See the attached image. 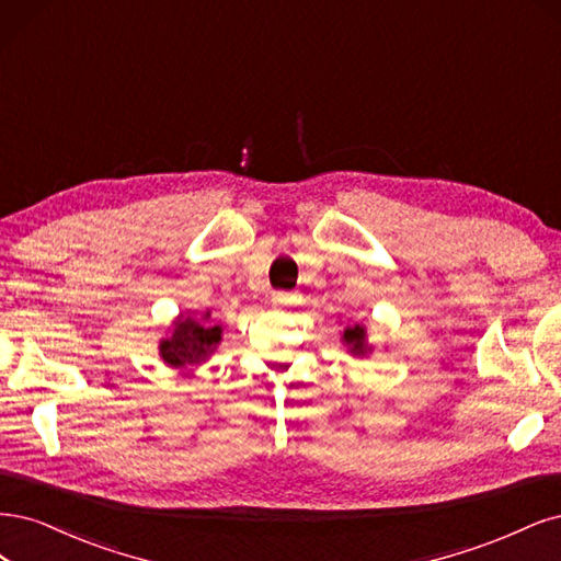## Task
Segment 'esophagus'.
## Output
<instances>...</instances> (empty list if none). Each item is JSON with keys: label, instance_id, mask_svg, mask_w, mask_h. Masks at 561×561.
Here are the masks:
<instances>
[{"label": "esophagus", "instance_id": "1", "mask_svg": "<svg viewBox=\"0 0 561 561\" xmlns=\"http://www.w3.org/2000/svg\"><path fill=\"white\" fill-rule=\"evenodd\" d=\"M291 294H284V291H279V294H275L273 296V307H286V305H291Z\"/></svg>", "mask_w": 561, "mask_h": 561}]
</instances>
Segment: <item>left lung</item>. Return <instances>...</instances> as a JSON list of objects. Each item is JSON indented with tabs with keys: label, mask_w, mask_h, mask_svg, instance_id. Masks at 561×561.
Listing matches in <instances>:
<instances>
[{
	"label": "left lung",
	"mask_w": 561,
	"mask_h": 561,
	"mask_svg": "<svg viewBox=\"0 0 561 561\" xmlns=\"http://www.w3.org/2000/svg\"><path fill=\"white\" fill-rule=\"evenodd\" d=\"M340 342L347 347V354H352L354 358H366L375 350L373 342H368V331L364 323L352 321V319L350 323H345V329H342Z\"/></svg>",
	"instance_id": "obj_1"
}]
</instances>
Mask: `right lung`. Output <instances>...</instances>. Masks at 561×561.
<instances>
[{
  "mask_svg": "<svg viewBox=\"0 0 561 561\" xmlns=\"http://www.w3.org/2000/svg\"><path fill=\"white\" fill-rule=\"evenodd\" d=\"M224 327L211 319V310L186 312L172 321L170 333L160 340L158 352L170 368L188 370L209 360L221 345Z\"/></svg>",
  "mask_w": 561,
  "mask_h": 561,
  "instance_id": "right-lung-1",
  "label": "right lung"
}]
</instances>
